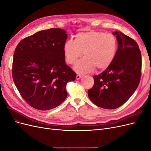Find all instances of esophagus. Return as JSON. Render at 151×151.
<instances>
[{"mask_svg":"<svg viewBox=\"0 0 151 151\" xmlns=\"http://www.w3.org/2000/svg\"><path fill=\"white\" fill-rule=\"evenodd\" d=\"M82 77H83V76L79 75V74H77V75L76 76V79H77V80H79V79H81Z\"/></svg>","mask_w":151,"mask_h":151,"instance_id":"1","label":"esophagus"}]
</instances>
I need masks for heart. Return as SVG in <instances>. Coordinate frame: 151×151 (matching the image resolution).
I'll return each instance as SVG.
<instances>
[{
  "mask_svg": "<svg viewBox=\"0 0 151 151\" xmlns=\"http://www.w3.org/2000/svg\"><path fill=\"white\" fill-rule=\"evenodd\" d=\"M117 50L115 36L94 31L77 33L74 42L68 40L63 46L65 60L69 64L75 63L84 53L85 57L74 66L79 74L91 72L95 68L100 70L106 69L113 61Z\"/></svg>",
  "mask_w": 151,
  "mask_h": 151,
  "instance_id": "obj_1",
  "label": "heart"
}]
</instances>
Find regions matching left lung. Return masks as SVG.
<instances>
[{
	"mask_svg": "<svg viewBox=\"0 0 151 151\" xmlns=\"http://www.w3.org/2000/svg\"><path fill=\"white\" fill-rule=\"evenodd\" d=\"M118 44L113 61L106 70L94 76L93 87L88 91L89 98L96 106L108 109L124 104L139 84L142 57L137 43L122 32H113Z\"/></svg>",
	"mask_w": 151,
	"mask_h": 151,
	"instance_id": "8db88e82",
	"label": "left lung"
}]
</instances>
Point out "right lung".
I'll return each instance as SVG.
<instances>
[{
    "label": "right lung",
    "instance_id": "right-lung-1",
    "mask_svg": "<svg viewBox=\"0 0 151 151\" xmlns=\"http://www.w3.org/2000/svg\"><path fill=\"white\" fill-rule=\"evenodd\" d=\"M67 31H40L21 40L14 53L12 78L26 102L40 110L57 107L67 96L66 84L76 74L66 65Z\"/></svg>",
    "mask_w": 151,
    "mask_h": 151
}]
</instances>
